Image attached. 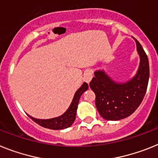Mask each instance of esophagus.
I'll use <instances>...</instances> for the list:
<instances>
[{"mask_svg": "<svg viewBox=\"0 0 158 158\" xmlns=\"http://www.w3.org/2000/svg\"><path fill=\"white\" fill-rule=\"evenodd\" d=\"M92 79V71L91 70H87L83 74V79L84 81L87 82V83H89L90 81Z\"/></svg>", "mask_w": 158, "mask_h": 158, "instance_id": "34e87169", "label": "esophagus"}]
</instances>
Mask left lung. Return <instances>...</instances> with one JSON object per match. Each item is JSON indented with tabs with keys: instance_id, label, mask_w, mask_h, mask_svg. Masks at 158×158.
I'll use <instances>...</instances> for the list:
<instances>
[{
	"instance_id": "obj_1",
	"label": "left lung",
	"mask_w": 158,
	"mask_h": 158,
	"mask_svg": "<svg viewBox=\"0 0 158 158\" xmlns=\"http://www.w3.org/2000/svg\"><path fill=\"white\" fill-rule=\"evenodd\" d=\"M135 39V38H134ZM140 56L138 71L126 83H116L104 71L94 72L90 87L95 94V106L102 117L108 120H119L132 115L140 106L146 93L149 78L147 54L135 39Z\"/></svg>"
}]
</instances>
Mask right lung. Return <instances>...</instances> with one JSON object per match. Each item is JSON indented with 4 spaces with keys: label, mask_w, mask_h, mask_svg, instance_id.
Segmentation results:
<instances>
[{
    "label": "right lung",
    "mask_w": 158,
    "mask_h": 158,
    "mask_svg": "<svg viewBox=\"0 0 158 158\" xmlns=\"http://www.w3.org/2000/svg\"><path fill=\"white\" fill-rule=\"evenodd\" d=\"M87 89H88V84L87 83H83V85L75 92L72 102H71L68 109L62 116L52 118V119H47V120L36 119V118L32 117L31 116H29V115L28 116H30L34 122H36L37 124L44 127V128L54 129V130H59V129H64V128H68L74 123L75 120L77 108H78L80 96Z\"/></svg>",
    "instance_id": "obj_1"
}]
</instances>
